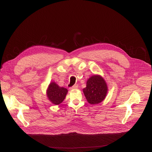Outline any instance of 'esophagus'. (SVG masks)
I'll return each instance as SVG.
<instances>
[{
    "instance_id": "esophagus-1",
    "label": "esophagus",
    "mask_w": 152,
    "mask_h": 152,
    "mask_svg": "<svg viewBox=\"0 0 152 152\" xmlns=\"http://www.w3.org/2000/svg\"><path fill=\"white\" fill-rule=\"evenodd\" d=\"M78 88V85L77 84H76L72 86H71V87L69 88L70 90H72V89H75V88Z\"/></svg>"
}]
</instances>
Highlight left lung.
I'll return each mask as SVG.
<instances>
[{
    "label": "left lung",
    "instance_id": "left-lung-1",
    "mask_svg": "<svg viewBox=\"0 0 152 152\" xmlns=\"http://www.w3.org/2000/svg\"><path fill=\"white\" fill-rule=\"evenodd\" d=\"M104 80L100 76L94 75L86 82V88L83 89L87 101L92 104L102 102L107 94V88Z\"/></svg>",
    "mask_w": 152,
    "mask_h": 152
}]
</instances>
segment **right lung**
<instances>
[{"instance_id": "obj_1", "label": "right lung", "mask_w": 152, "mask_h": 152, "mask_svg": "<svg viewBox=\"0 0 152 152\" xmlns=\"http://www.w3.org/2000/svg\"><path fill=\"white\" fill-rule=\"evenodd\" d=\"M68 90L59 86L55 82L50 83L47 91L48 97L51 102L55 104H59L62 102L66 96Z\"/></svg>"}]
</instances>
